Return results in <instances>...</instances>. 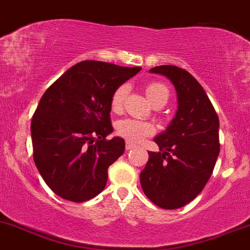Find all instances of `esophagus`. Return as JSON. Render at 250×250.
Listing matches in <instances>:
<instances>
[{"instance_id": "1", "label": "esophagus", "mask_w": 250, "mask_h": 250, "mask_svg": "<svg viewBox=\"0 0 250 250\" xmlns=\"http://www.w3.org/2000/svg\"><path fill=\"white\" fill-rule=\"evenodd\" d=\"M134 147H135V146H134L133 144H130V142H127V144H125V149H127V150L133 149Z\"/></svg>"}]
</instances>
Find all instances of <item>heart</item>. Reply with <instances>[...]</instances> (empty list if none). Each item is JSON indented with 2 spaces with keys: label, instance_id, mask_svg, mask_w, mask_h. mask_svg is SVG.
<instances>
[{
  "label": "heart",
  "instance_id": "heart-1",
  "mask_svg": "<svg viewBox=\"0 0 250 250\" xmlns=\"http://www.w3.org/2000/svg\"><path fill=\"white\" fill-rule=\"evenodd\" d=\"M145 92L148 100L153 105L155 104H164L165 105L167 100H168L169 91L166 87V85L158 82H152L148 83L145 86ZM128 94V86L125 84L120 85L114 94L111 96L110 106L112 111H120L122 109L123 101ZM116 131L120 136L125 139L129 142H140L147 136L153 134V127L147 122H142L139 120L133 119H125L121 120L116 125Z\"/></svg>",
  "mask_w": 250,
  "mask_h": 250
}]
</instances>
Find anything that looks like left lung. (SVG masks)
Segmentation results:
<instances>
[{
  "label": "left lung",
  "mask_w": 250,
  "mask_h": 250,
  "mask_svg": "<svg viewBox=\"0 0 250 250\" xmlns=\"http://www.w3.org/2000/svg\"><path fill=\"white\" fill-rule=\"evenodd\" d=\"M149 72L172 82L178 109L167 129L154 139L160 152H148L140 183L159 208L179 209L201 193L212 174L219 154V120L202 85L188 71L161 65Z\"/></svg>",
  "instance_id": "1"
}]
</instances>
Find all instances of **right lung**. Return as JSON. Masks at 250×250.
<instances>
[{
    "instance_id": "obj_1",
    "label": "right lung",
    "mask_w": 250,
    "mask_h": 250,
    "mask_svg": "<svg viewBox=\"0 0 250 250\" xmlns=\"http://www.w3.org/2000/svg\"><path fill=\"white\" fill-rule=\"evenodd\" d=\"M141 70L85 60L68 68L41 97L32 119L33 158L56 194L82 203L105 188L108 168L125 152V140L105 138L114 128L115 90Z\"/></svg>"
}]
</instances>
